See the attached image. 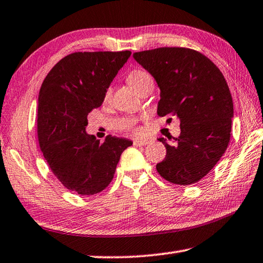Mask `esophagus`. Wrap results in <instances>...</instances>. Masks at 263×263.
Returning <instances> with one entry per match:
<instances>
[{"label":"esophagus","instance_id":"34e87169","mask_svg":"<svg viewBox=\"0 0 263 263\" xmlns=\"http://www.w3.org/2000/svg\"><path fill=\"white\" fill-rule=\"evenodd\" d=\"M149 142H151V140H148V139H136V140H133V145L145 146V145L149 144Z\"/></svg>","mask_w":263,"mask_h":263}]
</instances>
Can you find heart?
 Masks as SVG:
<instances>
[{"mask_svg":"<svg viewBox=\"0 0 263 263\" xmlns=\"http://www.w3.org/2000/svg\"><path fill=\"white\" fill-rule=\"evenodd\" d=\"M127 81L138 92H139V94H141V92L144 91L147 87L153 86L152 78H151L147 73L144 72V70H140V69L131 70V72L127 74ZM110 95H111V88H108L105 90L104 99L108 100Z\"/></svg>","mask_w":263,"mask_h":263,"instance_id":"1","label":"heart"}]
</instances>
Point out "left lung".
Here are the masks:
<instances>
[{
    "label": "left lung",
    "mask_w": 263,
    "mask_h": 263,
    "mask_svg": "<svg viewBox=\"0 0 263 263\" xmlns=\"http://www.w3.org/2000/svg\"><path fill=\"white\" fill-rule=\"evenodd\" d=\"M133 58L160 88L158 115L180 119L181 135L173 144L159 139L167 153L157 171L174 184L196 183L216 166L230 142L233 101L228 82L209 58L191 48L159 47Z\"/></svg>",
    "instance_id": "1"
}]
</instances>
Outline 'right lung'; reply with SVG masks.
Wrapping results in <instances>:
<instances>
[{"mask_svg": "<svg viewBox=\"0 0 263 263\" xmlns=\"http://www.w3.org/2000/svg\"><path fill=\"white\" fill-rule=\"evenodd\" d=\"M131 55L75 52L58 62L38 96L37 133L44 158L61 184L79 195H95L112 181L121 155L132 141L88 135V114L102 105L105 90Z\"/></svg>", "mask_w": 263, "mask_h": 263, "instance_id": "obj_1", "label": "right lung"}]
</instances>
